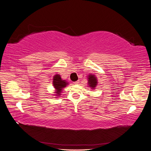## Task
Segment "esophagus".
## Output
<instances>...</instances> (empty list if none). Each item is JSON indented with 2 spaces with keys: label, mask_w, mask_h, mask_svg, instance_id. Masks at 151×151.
<instances>
[{
  "label": "esophagus",
  "mask_w": 151,
  "mask_h": 151,
  "mask_svg": "<svg viewBox=\"0 0 151 151\" xmlns=\"http://www.w3.org/2000/svg\"><path fill=\"white\" fill-rule=\"evenodd\" d=\"M79 83V81H77L74 83V84H78Z\"/></svg>",
  "instance_id": "1"
}]
</instances>
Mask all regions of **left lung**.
I'll return each instance as SVG.
<instances>
[{
  "mask_svg": "<svg viewBox=\"0 0 151 151\" xmlns=\"http://www.w3.org/2000/svg\"><path fill=\"white\" fill-rule=\"evenodd\" d=\"M88 85L91 89H95L98 84V80L97 78L95 77L94 75L89 74L88 76Z\"/></svg>",
  "mask_w": 151,
  "mask_h": 151,
  "instance_id": "8db88e82",
  "label": "left lung"
}]
</instances>
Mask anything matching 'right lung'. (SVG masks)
Wrapping results in <instances>:
<instances>
[{"label": "right lung", "instance_id": "obj_1", "mask_svg": "<svg viewBox=\"0 0 151 151\" xmlns=\"http://www.w3.org/2000/svg\"><path fill=\"white\" fill-rule=\"evenodd\" d=\"M68 84L67 82L65 80H62L60 75L56 74L53 76V85L55 89L56 96L61 95L62 89Z\"/></svg>", "mask_w": 151, "mask_h": 151}]
</instances>
